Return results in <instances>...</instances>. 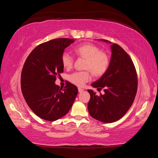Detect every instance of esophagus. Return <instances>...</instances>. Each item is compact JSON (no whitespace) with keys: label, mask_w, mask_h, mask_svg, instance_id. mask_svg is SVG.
<instances>
[{"label":"esophagus","mask_w":158,"mask_h":158,"mask_svg":"<svg viewBox=\"0 0 158 158\" xmlns=\"http://www.w3.org/2000/svg\"><path fill=\"white\" fill-rule=\"evenodd\" d=\"M78 90H79V93H81V92H83V91H84V89H81V88H79V89H78Z\"/></svg>","instance_id":"obj_1"}]
</instances>
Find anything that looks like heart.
<instances>
[{
	"instance_id": "obj_1",
	"label": "heart",
	"mask_w": 158,
	"mask_h": 158,
	"mask_svg": "<svg viewBox=\"0 0 158 158\" xmlns=\"http://www.w3.org/2000/svg\"><path fill=\"white\" fill-rule=\"evenodd\" d=\"M74 52L78 56L85 58V69L89 70L76 72L69 75V79L78 86H83L91 79L92 72L95 76H101L106 73L110 63V58L106 53L102 52L98 46L86 43L79 45L74 48ZM61 62L63 67L69 69L73 67L74 58L68 52H64L61 56Z\"/></svg>"
}]
</instances>
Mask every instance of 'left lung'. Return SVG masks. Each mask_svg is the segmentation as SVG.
<instances>
[{
  "mask_svg": "<svg viewBox=\"0 0 158 158\" xmlns=\"http://www.w3.org/2000/svg\"><path fill=\"white\" fill-rule=\"evenodd\" d=\"M111 45V56L106 73L91 84L105 94L98 95L88 90L90 99L88 110L93 118L106 123L118 121L132 106L137 90V75L130 56L117 44Z\"/></svg>",
  "mask_w": 158,
  "mask_h": 158,
  "instance_id": "left-lung-1",
  "label": "left lung"
}]
</instances>
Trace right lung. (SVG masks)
I'll return each instance as SVG.
<instances>
[{
	"instance_id": "add662e5",
	"label": "right lung",
	"mask_w": 158,
	"mask_h": 158,
	"mask_svg": "<svg viewBox=\"0 0 158 158\" xmlns=\"http://www.w3.org/2000/svg\"><path fill=\"white\" fill-rule=\"evenodd\" d=\"M75 40L58 38L38 45L26 58L21 72V88L26 103L42 119L55 121L68 113L78 93L68 82L64 88L55 84L63 72L64 50Z\"/></svg>"
}]
</instances>
